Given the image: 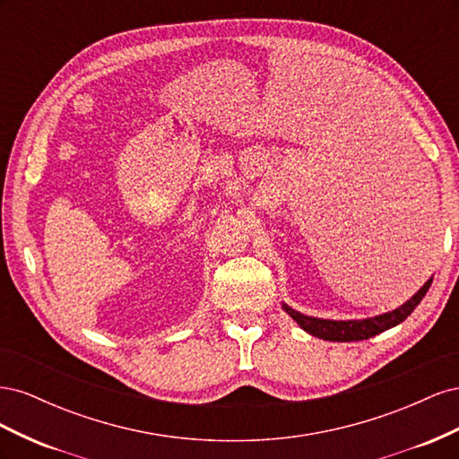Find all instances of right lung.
Here are the masks:
<instances>
[{
	"label": "right lung",
	"instance_id": "add662e5",
	"mask_svg": "<svg viewBox=\"0 0 459 459\" xmlns=\"http://www.w3.org/2000/svg\"><path fill=\"white\" fill-rule=\"evenodd\" d=\"M433 280H429L418 293H415L410 300H406L402 307H398L393 312H386L381 316H373L366 319H346V322H337V319H322V317H312L304 316L283 302V310L295 319V322L314 337H319L324 341H337V342H351V341H366L371 339L379 333L391 329L398 324L404 322V319L415 310V307L421 302L425 293L429 290Z\"/></svg>",
	"mask_w": 459,
	"mask_h": 459
}]
</instances>
